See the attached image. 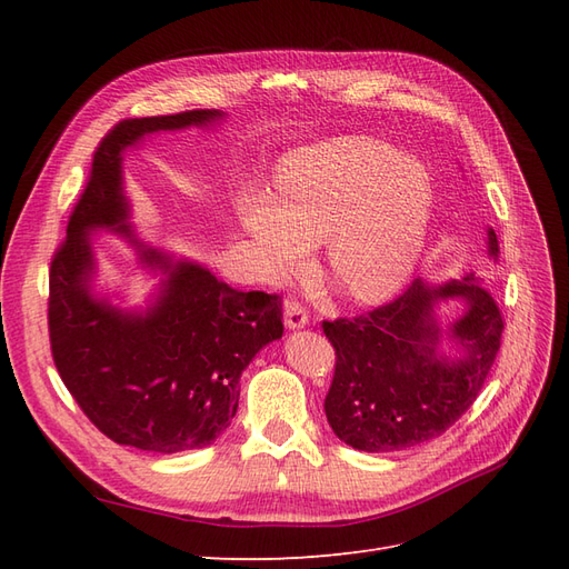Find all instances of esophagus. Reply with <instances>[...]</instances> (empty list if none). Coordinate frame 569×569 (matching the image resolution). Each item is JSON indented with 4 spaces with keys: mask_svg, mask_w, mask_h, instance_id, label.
<instances>
[{
    "mask_svg": "<svg viewBox=\"0 0 569 569\" xmlns=\"http://www.w3.org/2000/svg\"><path fill=\"white\" fill-rule=\"evenodd\" d=\"M284 325L289 330H301V327L308 325V311L297 303V301H287L284 303Z\"/></svg>",
    "mask_w": 569,
    "mask_h": 569,
    "instance_id": "34e87169",
    "label": "esophagus"
}]
</instances>
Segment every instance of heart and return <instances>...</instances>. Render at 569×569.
Segmentation results:
<instances>
[{"label": "heart", "instance_id": "b5f03b06", "mask_svg": "<svg viewBox=\"0 0 569 569\" xmlns=\"http://www.w3.org/2000/svg\"><path fill=\"white\" fill-rule=\"evenodd\" d=\"M429 170L368 134L301 147L274 173V199L247 189L239 226L270 282L299 274L322 247V272L360 303L389 299L422 258L435 213Z\"/></svg>", "mask_w": 569, "mask_h": 569}]
</instances>
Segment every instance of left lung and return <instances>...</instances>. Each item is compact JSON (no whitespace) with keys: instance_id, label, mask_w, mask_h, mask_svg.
Masks as SVG:
<instances>
[{"instance_id":"left-lung-1","label":"left lung","mask_w":569,"mask_h":569,"mask_svg":"<svg viewBox=\"0 0 569 569\" xmlns=\"http://www.w3.org/2000/svg\"><path fill=\"white\" fill-rule=\"evenodd\" d=\"M487 251L498 261L491 228ZM479 282L475 272L441 284L416 280L368 316L322 322L337 351L325 416L343 443L366 453L403 451L441 437L475 403L503 332L501 311ZM443 300L463 303L456 321L436 316ZM443 340L453 355L442 351Z\"/></svg>"}]
</instances>
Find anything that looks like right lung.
<instances>
[{
	"label": "right lung",
	"instance_id": "1",
	"mask_svg": "<svg viewBox=\"0 0 569 569\" xmlns=\"http://www.w3.org/2000/svg\"><path fill=\"white\" fill-rule=\"evenodd\" d=\"M218 109L128 118L101 140L92 176L49 270V341L66 389L99 432L140 451L180 453L213 443L237 412L239 377L282 339L280 299L239 291L189 258L149 247L130 226L123 153L144 137L211 128ZM123 236L162 274L144 309H120L93 289L89 237Z\"/></svg>",
	"mask_w": 569,
	"mask_h": 569
}]
</instances>
